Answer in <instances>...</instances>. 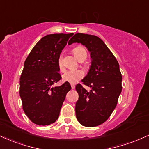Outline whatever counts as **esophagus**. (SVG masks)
Wrapping results in <instances>:
<instances>
[{"label": "esophagus", "mask_w": 149, "mask_h": 149, "mask_svg": "<svg viewBox=\"0 0 149 149\" xmlns=\"http://www.w3.org/2000/svg\"><path fill=\"white\" fill-rule=\"evenodd\" d=\"M71 88H72V89H74L75 88V85L71 84Z\"/></svg>", "instance_id": "esophagus-1"}]
</instances>
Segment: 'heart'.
<instances>
[{
	"label": "heart",
	"mask_w": 149,
	"mask_h": 149,
	"mask_svg": "<svg viewBox=\"0 0 149 149\" xmlns=\"http://www.w3.org/2000/svg\"><path fill=\"white\" fill-rule=\"evenodd\" d=\"M73 53L74 56L79 60L81 58L87 57V52L85 49L82 46H78L73 49ZM58 66L60 71L64 70V66L62 64V57L60 56L58 59ZM84 73L80 69L68 70L65 71L62 76V79L64 82H68L70 83H76L78 80L83 78Z\"/></svg>",
	"instance_id": "obj_1"
}]
</instances>
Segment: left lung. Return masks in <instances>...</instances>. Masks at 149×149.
I'll use <instances>...</instances> for the list:
<instances>
[{
    "label": "left lung",
    "instance_id": "8db88e82",
    "mask_svg": "<svg viewBox=\"0 0 149 149\" xmlns=\"http://www.w3.org/2000/svg\"><path fill=\"white\" fill-rule=\"evenodd\" d=\"M73 42L85 45L92 58L90 71L82 80L91 90L88 91L79 83L76 86L79 95L76 104V118L82 125L95 127L107 121L115 109L122 91V75L117 59L99 37L76 33L68 44Z\"/></svg>",
    "mask_w": 149,
    "mask_h": 149
}]
</instances>
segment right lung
I'll list each match as a JSON object with an SVG mask.
<instances>
[{"instance_id":"add662e5","label":"right lung","mask_w":149,"mask_h":149,"mask_svg":"<svg viewBox=\"0 0 149 149\" xmlns=\"http://www.w3.org/2000/svg\"><path fill=\"white\" fill-rule=\"evenodd\" d=\"M73 33L49 34L36 44L25 60L20 76L19 95L27 117L38 125H49L58 119L68 82L53 88L61 77L58 59Z\"/></svg>"}]
</instances>
